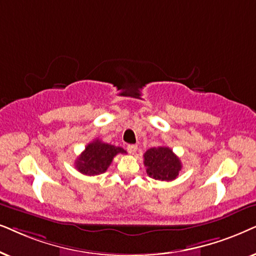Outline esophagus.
<instances>
[{"label":"esophagus","mask_w":256,"mask_h":256,"mask_svg":"<svg viewBox=\"0 0 256 256\" xmlns=\"http://www.w3.org/2000/svg\"><path fill=\"white\" fill-rule=\"evenodd\" d=\"M137 150H138L137 145H128V152L130 153V154H134V153L137 152Z\"/></svg>","instance_id":"obj_1"}]
</instances>
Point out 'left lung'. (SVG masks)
I'll list each match as a JSON object with an SVG mask.
<instances>
[{
  "mask_svg": "<svg viewBox=\"0 0 256 256\" xmlns=\"http://www.w3.org/2000/svg\"><path fill=\"white\" fill-rule=\"evenodd\" d=\"M144 165L148 176L162 182L174 180L182 168L180 159L168 146L148 150L144 153Z\"/></svg>",
  "mask_w": 256,
  "mask_h": 256,
  "instance_id": "obj_1",
  "label": "left lung"
}]
</instances>
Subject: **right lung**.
Wrapping results in <instances>:
<instances>
[{
	"instance_id": "1",
	"label": "right lung",
	"mask_w": 256,
	"mask_h": 256,
	"mask_svg": "<svg viewBox=\"0 0 256 256\" xmlns=\"http://www.w3.org/2000/svg\"><path fill=\"white\" fill-rule=\"evenodd\" d=\"M118 153H126L124 148L119 146L103 142L100 139H94L74 162V168L85 176H97L106 171L112 160Z\"/></svg>"
}]
</instances>
